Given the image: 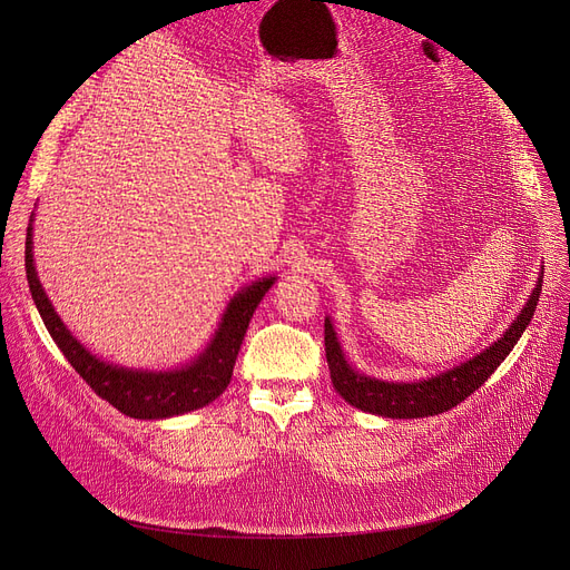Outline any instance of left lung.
Here are the masks:
<instances>
[{
	"mask_svg": "<svg viewBox=\"0 0 570 570\" xmlns=\"http://www.w3.org/2000/svg\"><path fill=\"white\" fill-rule=\"evenodd\" d=\"M543 273L535 282L527 305L518 318L508 325V331L492 342L485 351L475 353L469 361L458 367L445 370L436 376L421 381H381L353 370L337 340L335 325L331 316H325V357L331 367V379L335 391L355 409L376 413L383 417H425L436 415L464 402L471 393L481 387L492 372L505 361V355L513 351L529 321L533 318L538 295H541Z\"/></svg>",
	"mask_w": 570,
	"mask_h": 570,
	"instance_id": "left-lung-1",
	"label": "left lung"
}]
</instances>
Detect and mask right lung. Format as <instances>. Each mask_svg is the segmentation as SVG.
I'll return each mask as SVG.
<instances>
[{"mask_svg": "<svg viewBox=\"0 0 570 570\" xmlns=\"http://www.w3.org/2000/svg\"><path fill=\"white\" fill-rule=\"evenodd\" d=\"M32 222L35 213L32 219H29L24 243L27 284L29 291H32L35 305L59 351L65 353L71 367L101 400H106L129 417H140V421H164V417L203 409L226 391L233 376L239 344H243L247 335L249 321L258 303L263 301V295L273 288L277 277H263L245 286L243 291H237L226 305L215 335L209 337L207 346L187 365L159 372L112 365L104 361V357L95 355L92 351H87L85 344L73 337V333L65 325V321L59 318L52 303L48 301L35 267Z\"/></svg>", "mask_w": 570, "mask_h": 570, "instance_id": "add662e5", "label": "right lung"}]
</instances>
